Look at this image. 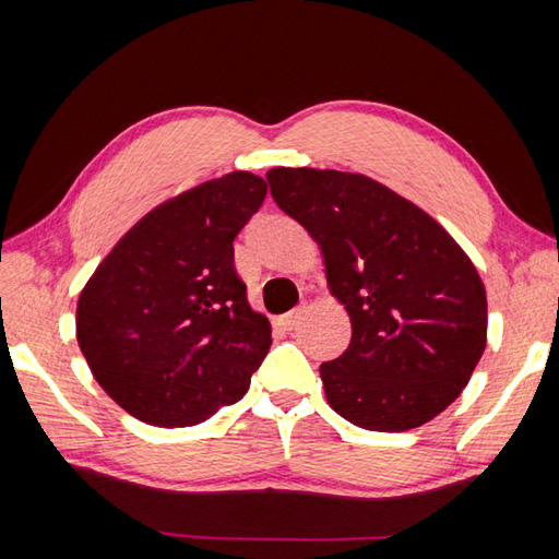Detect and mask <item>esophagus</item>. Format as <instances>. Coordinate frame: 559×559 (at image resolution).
I'll use <instances>...</instances> for the list:
<instances>
[{
	"instance_id": "esophagus-1",
	"label": "esophagus",
	"mask_w": 559,
	"mask_h": 559,
	"mask_svg": "<svg viewBox=\"0 0 559 559\" xmlns=\"http://www.w3.org/2000/svg\"><path fill=\"white\" fill-rule=\"evenodd\" d=\"M302 314H305V307L300 305V307H295V310H290L288 314H283V317H278L276 319V324L283 329V331H293L295 326L300 324V319H302Z\"/></svg>"
}]
</instances>
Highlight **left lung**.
<instances>
[{
	"label": "left lung",
	"instance_id": "obj_1",
	"mask_svg": "<svg viewBox=\"0 0 559 559\" xmlns=\"http://www.w3.org/2000/svg\"><path fill=\"white\" fill-rule=\"evenodd\" d=\"M271 197L322 247L353 336L322 362L329 406L374 432H406L454 403L488 343L476 266L413 201L358 173L273 168Z\"/></svg>",
	"mask_w": 559,
	"mask_h": 559
}]
</instances>
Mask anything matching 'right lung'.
<instances>
[{"label":"right lung","instance_id":"obj_1","mask_svg":"<svg viewBox=\"0 0 559 559\" xmlns=\"http://www.w3.org/2000/svg\"><path fill=\"white\" fill-rule=\"evenodd\" d=\"M266 197L237 170L163 201L88 278L76 341L96 382L141 423L187 427L240 401L271 348L233 240Z\"/></svg>","mask_w":559,"mask_h":559}]
</instances>
